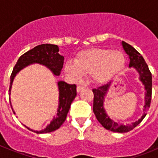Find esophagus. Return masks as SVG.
<instances>
[{
	"label": "esophagus",
	"mask_w": 158,
	"mask_h": 158,
	"mask_svg": "<svg viewBox=\"0 0 158 158\" xmlns=\"http://www.w3.org/2000/svg\"><path fill=\"white\" fill-rule=\"evenodd\" d=\"M83 89H85V87H84V86H81V85L77 86V93H79V92L81 91Z\"/></svg>",
	"instance_id": "1"
}]
</instances>
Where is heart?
<instances>
[{"instance_id": "b5f03b06", "label": "heart", "mask_w": 158, "mask_h": 158, "mask_svg": "<svg viewBox=\"0 0 158 158\" xmlns=\"http://www.w3.org/2000/svg\"><path fill=\"white\" fill-rule=\"evenodd\" d=\"M126 62L124 54L119 51L94 48L82 51L77 55L74 64L67 63L66 72L75 79L81 74H91L96 83H104L122 69Z\"/></svg>"}]
</instances>
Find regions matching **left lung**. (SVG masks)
I'll return each instance as SVG.
<instances>
[{"label":"left lung","instance_id":"obj_1","mask_svg":"<svg viewBox=\"0 0 158 158\" xmlns=\"http://www.w3.org/2000/svg\"><path fill=\"white\" fill-rule=\"evenodd\" d=\"M122 45L123 47L124 51L129 55L130 63L129 67H134L139 73V79L142 84L145 85V89L146 90V97H145V105H144V114L139 118V120L131 124L127 125H121L117 123L114 122L107 116L105 111L104 109V96L107 93V90L111 85V82L101 85L97 89H93V92L94 94L93 98V112L96 115L97 120L101 123V125L105 129L108 131L118 132V133H125L133 130L135 127H137L142 121V119L146 115V112L149 110L151 103L152 96V74L149 69L148 65L145 62L144 58L142 54L135 50L132 46L127 43L126 42L123 41Z\"/></svg>","mask_w":158,"mask_h":158}]
</instances>
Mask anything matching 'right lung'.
Segmentation results:
<instances>
[{"label":"right lung","instance_id":"add662e5","mask_svg":"<svg viewBox=\"0 0 158 158\" xmlns=\"http://www.w3.org/2000/svg\"><path fill=\"white\" fill-rule=\"evenodd\" d=\"M58 51H59V49L57 45L41 44V45L36 46L35 47L27 51L19 57L17 62L14 66L12 74H11L10 85H9L10 87H9V94L8 95L10 96L12 81H13V79L16 73L30 64H42L51 69L54 73V75L59 76L61 70L63 67L64 57L58 54ZM58 90H59V105H58L57 116L54 118L51 123L49 124L45 129L40 131H35V133L43 134L52 132V131L58 129L61 125L65 122L67 114L69 112L71 103L74 100L75 96H77V86L76 85L67 84L65 81H58ZM11 107H12V105H11ZM14 114H16V113L14 112Z\"/></svg>","mask_w":158,"mask_h":158}]
</instances>
